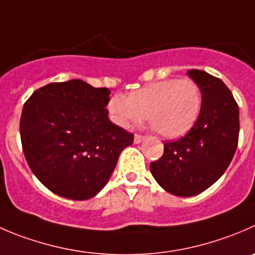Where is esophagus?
<instances>
[{
    "mask_svg": "<svg viewBox=\"0 0 255 255\" xmlns=\"http://www.w3.org/2000/svg\"><path fill=\"white\" fill-rule=\"evenodd\" d=\"M145 135H142V134H135L134 135V143H140V142H143V140L145 139Z\"/></svg>",
    "mask_w": 255,
    "mask_h": 255,
    "instance_id": "1",
    "label": "esophagus"
}]
</instances>
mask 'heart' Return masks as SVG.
Here are the masks:
<instances>
[{
	"label": "heart",
	"mask_w": 255,
	"mask_h": 255,
	"mask_svg": "<svg viewBox=\"0 0 255 255\" xmlns=\"http://www.w3.org/2000/svg\"><path fill=\"white\" fill-rule=\"evenodd\" d=\"M202 95L190 78L149 83L129 93L128 98L113 96L108 112L116 125L129 128L147 115L148 122L165 138H177L193 127L201 112Z\"/></svg>",
	"instance_id": "b5f03b06"
}]
</instances>
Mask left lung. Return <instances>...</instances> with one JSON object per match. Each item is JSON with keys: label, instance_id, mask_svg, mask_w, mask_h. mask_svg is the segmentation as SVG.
Masks as SVG:
<instances>
[{"label": "left lung", "instance_id": "obj_1", "mask_svg": "<svg viewBox=\"0 0 255 255\" xmlns=\"http://www.w3.org/2000/svg\"><path fill=\"white\" fill-rule=\"evenodd\" d=\"M201 88L202 107L189 132L165 140L164 152L149 164L158 184L178 197L202 193L222 177L239 138V108L223 81L201 70L187 72Z\"/></svg>", "mask_w": 255, "mask_h": 255}]
</instances>
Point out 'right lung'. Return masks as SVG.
<instances>
[{"instance_id":"1","label":"right lung","mask_w":255,"mask_h":255,"mask_svg":"<svg viewBox=\"0 0 255 255\" xmlns=\"http://www.w3.org/2000/svg\"><path fill=\"white\" fill-rule=\"evenodd\" d=\"M108 88L81 80L38 88L23 106L22 149L29 168L51 192L75 201L95 197L107 184L133 133L112 123Z\"/></svg>"}]
</instances>
